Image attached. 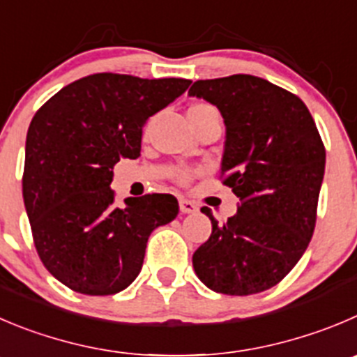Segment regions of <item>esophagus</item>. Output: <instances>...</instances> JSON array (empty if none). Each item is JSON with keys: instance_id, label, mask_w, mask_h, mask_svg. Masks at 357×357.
I'll list each match as a JSON object with an SVG mask.
<instances>
[{"instance_id": "34e87169", "label": "esophagus", "mask_w": 357, "mask_h": 357, "mask_svg": "<svg viewBox=\"0 0 357 357\" xmlns=\"http://www.w3.org/2000/svg\"><path fill=\"white\" fill-rule=\"evenodd\" d=\"M178 206H181V212L182 213H195L198 212V205L195 202L188 198H181L178 199Z\"/></svg>"}]
</instances>
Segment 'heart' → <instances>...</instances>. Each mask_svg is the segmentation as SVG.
<instances>
[{
  "mask_svg": "<svg viewBox=\"0 0 357 357\" xmlns=\"http://www.w3.org/2000/svg\"><path fill=\"white\" fill-rule=\"evenodd\" d=\"M208 110H215V108L210 107V105H206V103H196L189 108V112H208ZM192 173L195 172H192L191 168H185V166H178V168L173 169V176H175L178 182H182V184H185V182L191 181Z\"/></svg>",
  "mask_w": 357,
  "mask_h": 357,
  "instance_id": "obj_1",
  "label": "heart"
}]
</instances>
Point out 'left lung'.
<instances>
[{"instance_id": "left-lung-1", "label": "left lung", "mask_w": 357, "mask_h": 357, "mask_svg": "<svg viewBox=\"0 0 357 357\" xmlns=\"http://www.w3.org/2000/svg\"><path fill=\"white\" fill-rule=\"evenodd\" d=\"M189 96L219 108L226 124L220 176L238 198L224 224L192 254L215 293L247 296L277 286L314 235L326 151L296 94L254 75L198 80Z\"/></svg>"}]
</instances>
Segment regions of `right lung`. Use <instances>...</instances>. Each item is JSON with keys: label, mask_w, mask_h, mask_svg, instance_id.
<instances>
[{"label": "right lung", "mask_w": 357, "mask_h": 357, "mask_svg": "<svg viewBox=\"0 0 357 357\" xmlns=\"http://www.w3.org/2000/svg\"><path fill=\"white\" fill-rule=\"evenodd\" d=\"M191 80L94 73L54 94L26 138L22 196L43 266L70 289L108 296L144 264L151 233L172 222V195L126 198L115 206V162L137 159L142 128L185 93Z\"/></svg>", "instance_id": "obj_1"}]
</instances>
